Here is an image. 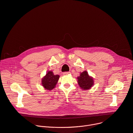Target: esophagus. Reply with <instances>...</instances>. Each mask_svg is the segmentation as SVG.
<instances>
[{"label": "esophagus", "mask_w": 133, "mask_h": 133, "mask_svg": "<svg viewBox=\"0 0 133 133\" xmlns=\"http://www.w3.org/2000/svg\"><path fill=\"white\" fill-rule=\"evenodd\" d=\"M70 72H64L63 73V74L64 75H67L70 74Z\"/></svg>", "instance_id": "34e87169"}]
</instances>
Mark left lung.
<instances>
[{"label": "left lung", "mask_w": 133, "mask_h": 133, "mask_svg": "<svg viewBox=\"0 0 133 133\" xmlns=\"http://www.w3.org/2000/svg\"><path fill=\"white\" fill-rule=\"evenodd\" d=\"M77 82L81 89L84 90L90 89L94 85L93 78L89 76L87 71H84L80 74L77 78Z\"/></svg>", "instance_id": "left-lung-1"}]
</instances>
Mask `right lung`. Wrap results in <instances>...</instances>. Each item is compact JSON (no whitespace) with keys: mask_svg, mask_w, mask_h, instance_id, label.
I'll list each match as a JSON object with an SVG mask.
<instances>
[{"mask_svg":"<svg viewBox=\"0 0 133 133\" xmlns=\"http://www.w3.org/2000/svg\"><path fill=\"white\" fill-rule=\"evenodd\" d=\"M59 76L55 75L52 71H48L41 79V85L45 90H51L56 87Z\"/></svg>","mask_w":133,"mask_h":133,"instance_id":"obj_1","label":"right lung"}]
</instances>
